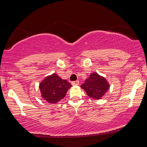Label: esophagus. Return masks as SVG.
<instances>
[{
  "mask_svg": "<svg viewBox=\"0 0 147 147\" xmlns=\"http://www.w3.org/2000/svg\"><path fill=\"white\" fill-rule=\"evenodd\" d=\"M71 84H72V85H73V86H77V85H78V84H79V81L78 80L73 81V82H72Z\"/></svg>",
  "mask_w": 147,
  "mask_h": 147,
  "instance_id": "obj_1",
  "label": "esophagus"
}]
</instances>
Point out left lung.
<instances>
[{
  "label": "left lung",
  "mask_w": 147,
  "mask_h": 147,
  "mask_svg": "<svg viewBox=\"0 0 147 147\" xmlns=\"http://www.w3.org/2000/svg\"><path fill=\"white\" fill-rule=\"evenodd\" d=\"M80 87L89 96L96 100L100 99L106 94L109 88V84L104 77L94 72L89 75Z\"/></svg>",
  "instance_id": "obj_1"
}]
</instances>
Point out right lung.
Wrapping results in <instances>:
<instances>
[{
  "instance_id": "obj_1",
  "label": "right lung",
  "mask_w": 147,
  "mask_h": 147,
  "mask_svg": "<svg viewBox=\"0 0 147 147\" xmlns=\"http://www.w3.org/2000/svg\"><path fill=\"white\" fill-rule=\"evenodd\" d=\"M71 84L61 78L56 73L47 76L39 84V90L45 100L51 104L57 103L65 96Z\"/></svg>"
}]
</instances>
